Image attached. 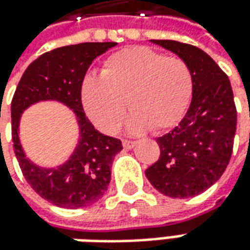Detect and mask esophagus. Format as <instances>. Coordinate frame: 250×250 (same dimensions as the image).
I'll list each match as a JSON object with an SVG mask.
<instances>
[{"mask_svg": "<svg viewBox=\"0 0 250 250\" xmlns=\"http://www.w3.org/2000/svg\"><path fill=\"white\" fill-rule=\"evenodd\" d=\"M135 144H137L135 141H130V140H123V148H125V149H131V148H134V146H135Z\"/></svg>", "mask_w": 250, "mask_h": 250, "instance_id": "obj_1", "label": "esophagus"}]
</instances>
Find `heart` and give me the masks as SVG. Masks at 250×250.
<instances>
[{
	"instance_id": "1",
	"label": "heart",
	"mask_w": 250,
	"mask_h": 250,
	"mask_svg": "<svg viewBox=\"0 0 250 250\" xmlns=\"http://www.w3.org/2000/svg\"><path fill=\"white\" fill-rule=\"evenodd\" d=\"M192 85V72L181 58L133 47L110 56L102 76H85L82 102L91 122L105 133H115L120 127L125 102L133 110L127 122L130 131L149 127L160 131L180 122Z\"/></svg>"
}]
</instances>
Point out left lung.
I'll use <instances>...</instances> for the list:
<instances>
[{
    "label": "left lung",
    "instance_id": "1",
    "mask_svg": "<svg viewBox=\"0 0 250 250\" xmlns=\"http://www.w3.org/2000/svg\"><path fill=\"white\" fill-rule=\"evenodd\" d=\"M171 51L192 72V99L183 120L159 137L158 162L145 176L160 194L192 198L219 180L231 159L237 109L227 74L201 48L173 40H151Z\"/></svg>",
    "mask_w": 250,
    "mask_h": 250
}]
</instances>
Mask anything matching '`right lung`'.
<instances>
[{
    "label": "right lung",
    "instance_id": "1",
    "mask_svg": "<svg viewBox=\"0 0 250 250\" xmlns=\"http://www.w3.org/2000/svg\"><path fill=\"white\" fill-rule=\"evenodd\" d=\"M117 42H82L56 48L39 56L24 70L11 105L13 151L26 181L49 203L80 209L97 203L108 191L113 159L123 149L122 141L101 134L85 117L82 84L92 61ZM55 100L74 112L79 141L62 164L44 168L28 159L20 142V120L26 108Z\"/></svg>",
    "mask_w": 250,
    "mask_h": 250
}]
</instances>
